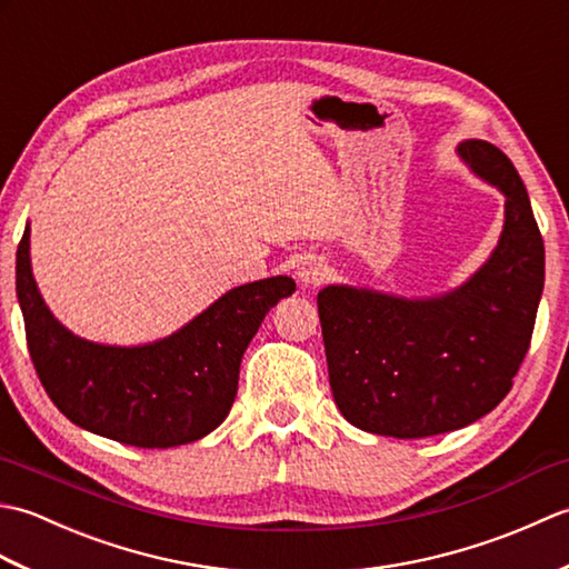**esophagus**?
<instances>
[{
    "mask_svg": "<svg viewBox=\"0 0 569 569\" xmlns=\"http://www.w3.org/2000/svg\"><path fill=\"white\" fill-rule=\"evenodd\" d=\"M325 276H328V266H325L322 259L310 257L303 263L298 266V281L306 283V286H318L325 281Z\"/></svg>",
    "mask_w": 569,
    "mask_h": 569,
    "instance_id": "34e87169",
    "label": "esophagus"
}]
</instances>
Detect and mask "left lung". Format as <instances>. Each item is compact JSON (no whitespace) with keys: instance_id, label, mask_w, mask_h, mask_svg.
<instances>
[{"instance_id":"obj_1","label":"left lung","mask_w":569,"mask_h":569,"mask_svg":"<svg viewBox=\"0 0 569 569\" xmlns=\"http://www.w3.org/2000/svg\"><path fill=\"white\" fill-rule=\"evenodd\" d=\"M457 153L506 196L489 261L435 298L352 286L318 293L335 403L373 435L430 438L487 416L511 391L533 337L546 247L523 180L489 141L467 139Z\"/></svg>"}]
</instances>
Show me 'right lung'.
I'll return each instance as SVG.
<instances>
[{
    "mask_svg": "<svg viewBox=\"0 0 569 569\" xmlns=\"http://www.w3.org/2000/svg\"><path fill=\"white\" fill-rule=\"evenodd\" d=\"M293 291L288 276L237 286L171 337L110 347L72 335L46 308L31 273L29 224L17 249V298L46 393L76 426L149 450L200 440L220 426L244 349L266 312Z\"/></svg>",
    "mask_w": 569,
    "mask_h": 569,
    "instance_id": "1",
    "label": "right lung"
}]
</instances>
